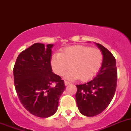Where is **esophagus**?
Listing matches in <instances>:
<instances>
[{
	"label": "esophagus",
	"instance_id": "obj_1",
	"mask_svg": "<svg viewBox=\"0 0 131 131\" xmlns=\"http://www.w3.org/2000/svg\"><path fill=\"white\" fill-rule=\"evenodd\" d=\"M71 83H70L69 82H67V81H64V84H65V86H67V85H69V84H70Z\"/></svg>",
	"mask_w": 131,
	"mask_h": 131
}]
</instances>
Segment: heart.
Listing matches in <instances>:
<instances>
[{
  "label": "heart",
  "instance_id": "obj_1",
  "mask_svg": "<svg viewBox=\"0 0 131 131\" xmlns=\"http://www.w3.org/2000/svg\"><path fill=\"white\" fill-rule=\"evenodd\" d=\"M103 60L102 51L97 48L86 45H75L66 47L51 58L53 72L62 75L67 69L66 78L71 80L80 78L83 82L91 80L101 69Z\"/></svg>",
  "mask_w": 131,
  "mask_h": 131
}]
</instances>
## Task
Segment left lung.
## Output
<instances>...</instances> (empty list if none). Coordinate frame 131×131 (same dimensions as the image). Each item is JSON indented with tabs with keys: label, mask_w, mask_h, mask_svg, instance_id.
I'll return each instance as SVG.
<instances>
[{
	"label": "left lung",
	"mask_w": 131,
	"mask_h": 131,
	"mask_svg": "<svg viewBox=\"0 0 131 131\" xmlns=\"http://www.w3.org/2000/svg\"><path fill=\"white\" fill-rule=\"evenodd\" d=\"M103 60L101 69L93 80L86 84L76 85L75 99L80 113L92 117L103 112L113 99L117 85V69L115 58L99 43Z\"/></svg>",
	"instance_id": "8db88e82"
}]
</instances>
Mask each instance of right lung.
I'll return each instance as SVG.
<instances>
[{
    "instance_id": "1",
    "label": "right lung",
    "mask_w": 131,
    "mask_h": 131,
    "mask_svg": "<svg viewBox=\"0 0 131 131\" xmlns=\"http://www.w3.org/2000/svg\"><path fill=\"white\" fill-rule=\"evenodd\" d=\"M52 44L36 43L19 53L13 68L19 101L34 116L48 118L55 114L64 82L52 72Z\"/></svg>"
}]
</instances>
